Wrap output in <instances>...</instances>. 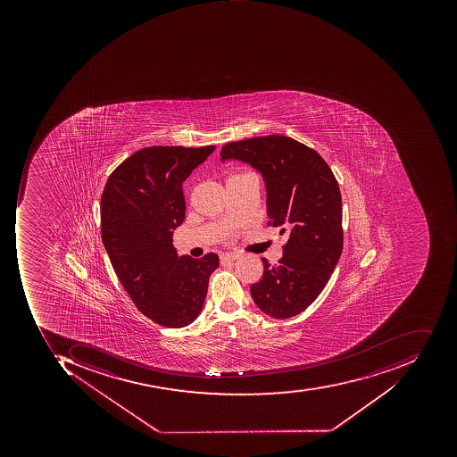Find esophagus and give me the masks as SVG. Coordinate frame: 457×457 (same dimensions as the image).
<instances>
[{"mask_svg": "<svg viewBox=\"0 0 457 457\" xmlns=\"http://www.w3.org/2000/svg\"><path fill=\"white\" fill-rule=\"evenodd\" d=\"M237 258H239V253H222L221 255H220L222 265L227 262H233V261L237 260Z\"/></svg>", "mask_w": 457, "mask_h": 457, "instance_id": "34e87169", "label": "esophagus"}]
</instances>
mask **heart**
Listing matches in <instances>:
<instances>
[{"label":"heart","instance_id":"obj_1","mask_svg":"<svg viewBox=\"0 0 457 457\" xmlns=\"http://www.w3.org/2000/svg\"><path fill=\"white\" fill-rule=\"evenodd\" d=\"M237 176H242V174H235V176H232V177H237Z\"/></svg>","mask_w":457,"mask_h":457}]
</instances>
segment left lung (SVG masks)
Segmentation results:
<instances>
[{
    "label": "left lung",
    "mask_w": 457,
    "mask_h": 457,
    "mask_svg": "<svg viewBox=\"0 0 457 457\" xmlns=\"http://www.w3.org/2000/svg\"><path fill=\"white\" fill-rule=\"evenodd\" d=\"M227 161L250 164L262 176L269 225L288 236L278 265L262 258L263 276L251 296L273 319L296 316L316 301L342 253L337 179L314 149L286 136L233 141L221 149Z\"/></svg>",
    "instance_id": "8db88e82"
}]
</instances>
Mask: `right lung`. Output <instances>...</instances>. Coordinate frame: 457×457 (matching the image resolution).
<instances>
[{
  "label": "right lung",
  "instance_id": "add662e5",
  "mask_svg": "<svg viewBox=\"0 0 457 457\" xmlns=\"http://www.w3.org/2000/svg\"><path fill=\"white\" fill-rule=\"evenodd\" d=\"M215 146H149L108 177L100 204L102 239L138 311L168 328H182L204 309L217 253H177L174 229L186 218L182 182Z\"/></svg>",
  "mask_w": 457,
  "mask_h": 457
}]
</instances>
